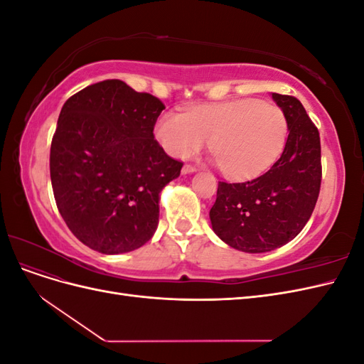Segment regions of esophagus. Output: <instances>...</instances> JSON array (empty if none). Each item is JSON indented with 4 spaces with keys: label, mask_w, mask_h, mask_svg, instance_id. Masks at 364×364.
<instances>
[{
    "label": "esophagus",
    "mask_w": 364,
    "mask_h": 364,
    "mask_svg": "<svg viewBox=\"0 0 364 364\" xmlns=\"http://www.w3.org/2000/svg\"><path fill=\"white\" fill-rule=\"evenodd\" d=\"M197 168L194 167V165H190V164H186V165H183V168H182V173L183 174H190V173H194Z\"/></svg>",
    "instance_id": "1"
}]
</instances>
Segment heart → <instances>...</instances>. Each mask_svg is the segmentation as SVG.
<instances>
[{"label": "heart", "instance_id": "b5f03b06", "mask_svg": "<svg viewBox=\"0 0 364 364\" xmlns=\"http://www.w3.org/2000/svg\"><path fill=\"white\" fill-rule=\"evenodd\" d=\"M287 134L282 109L253 98L197 105L185 114L164 112L155 126L156 139L173 158L193 156L209 139L215 164L234 179L267 170L281 155Z\"/></svg>", "mask_w": 364, "mask_h": 364}]
</instances>
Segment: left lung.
Wrapping results in <instances>:
<instances>
[{"label":"left lung","instance_id":"1","mask_svg":"<svg viewBox=\"0 0 364 364\" xmlns=\"http://www.w3.org/2000/svg\"><path fill=\"white\" fill-rule=\"evenodd\" d=\"M289 123L281 158L259 178L218 182L209 211L214 232L241 252H270L287 245L310 220L321 191V136L302 103L273 92Z\"/></svg>","mask_w":364,"mask_h":364}]
</instances>
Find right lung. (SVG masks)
Masks as SVG:
<instances>
[{"instance_id": "right-lung-1", "label": "right lung", "mask_w": 364, "mask_h": 364, "mask_svg": "<svg viewBox=\"0 0 364 364\" xmlns=\"http://www.w3.org/2000/svg\"><path fill=\"white\" fill-rule=\"evenodd\" d=\"M164 109L115 79L65 102L51 141V185L65 223L87 247L117 255L155 234L159 194L183 165L153 135Z\"/></svg>"}]
</instances>
